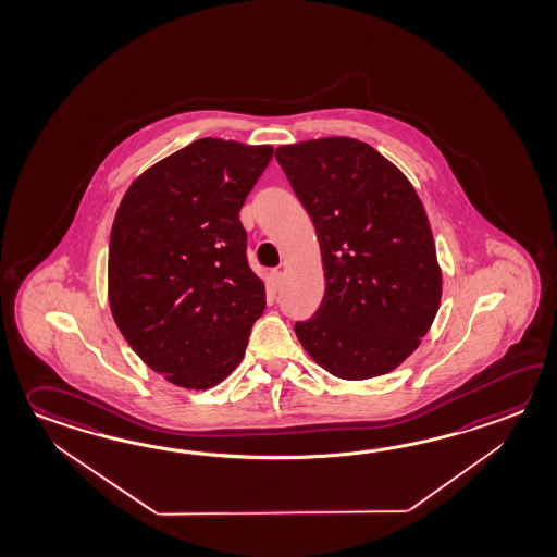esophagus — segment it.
<instances>
[{"instance_id":"obj_1","label":"esophagus","mask_w":557,"mask_h":557,"mask_svg":"<svg viewBox=\"0 0 557 557\" xmlns=\"http://www.w3.org/2000/svg\"><path fill=\"white\" fill-rule=\"evenodd\" d=\"M280 284H282V272H280V270H273V272L270 273V285H272L273 289H277Z\"/></svg>"}]
</instances>
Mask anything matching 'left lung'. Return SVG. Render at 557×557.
Segmentation results:
<instances>
[{"mask_svg":"<svg viewBox=\"0 0 557 557\" xmlns=\"http://www.w3.org/2000/svg\"><path fill=\"white\" fill-rule=\"evenodd\" d=\"M322 249L325 294L297 339L323 370L368 380L396 370L442 297L432 230L408 177L354 137L275 149Z\"/></svg>","mask_w":557,"mask_h":557,"instance_id":"left-lung-1","label":"left lung"}]
</instances>
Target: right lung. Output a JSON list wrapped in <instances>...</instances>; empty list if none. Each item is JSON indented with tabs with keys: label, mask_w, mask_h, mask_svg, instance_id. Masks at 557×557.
<instances>
[{
	"label": "right lung",
	"mask_w": 557,
	"mask_h": 557,
	"mask_svg": "<svg viewBox=\"0 0 557 557\" xmlns=\"http://www.w3.org/2000/svg\"><path fill=\"white\" fill-rule=\"evenodd\" d=\"M272 156V146L201 137L141 173L115 213L113 320L137 356L180 387L227 377L265 309L239 210Z\"/></svg>",
	"instance_id": "right-lung-1"
}]
</instances>
